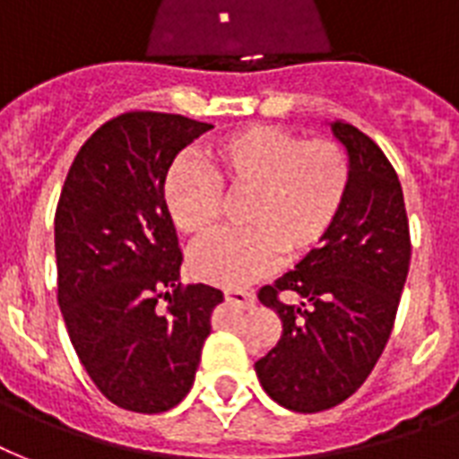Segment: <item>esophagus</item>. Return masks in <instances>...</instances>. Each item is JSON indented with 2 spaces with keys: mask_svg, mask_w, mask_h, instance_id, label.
<instances>
[{
  "mask_svg": "<svg viewBox=\"0 0 459 459\" xmlns=\"http://www.w3.org/2000/svg\"><path fill=\"white\" fill-rule=\"evenodd\" d=\"M226 302L233 307H240V309H250L255 305V295L250 290H240V288H226V293H223Z\"/></svg>",
  "mask_w": 459,
  "mask_h": 459,
  "instance_id": "1",
  "label": "esophagus"
}]
</instances>
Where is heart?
I'll return each instance as SVG.
<instances>
[{"label": "heart", "instance_id": "b5f03b06", "mask_svg": "<svg viewBox=\"0 0 459 459\" xmlns=\"http://www.w3.org/2000/svg\"><path fill=\"white\" fill-rule=\"evenodd\" d=\"M350 159L333 140H305L273 126H252L216 140L197 164H178L164 186L173 226L202 240L219 229L221 195H245L240 233L209 240L193 255L200 281L243 288L326 238L350 190Z\"/></svg>", "mask_w": 459, "mask_h": 459}]
</instances>
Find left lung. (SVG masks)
Masks as SVG:
<instances>
[{"label":"left lung","mask_w":459,"mask_h":459,"mask_svg":"<svg viewBox=\"0 0 459 459\" xmlns=\"http://www.w3.org/2000/svg\"><path fill=\"white\" fill-rule=\"evenodd\" d=\"M348 150L350 190L321 247L259 290L283 321L279 342L255 362L269 398L293 412H321L348 400L391 338L410 272V223L398 173L355 126L333 121ZM281 292L301 295L288 306Z\"/></svg>","instance_id":"obj_1"}]
</instances>
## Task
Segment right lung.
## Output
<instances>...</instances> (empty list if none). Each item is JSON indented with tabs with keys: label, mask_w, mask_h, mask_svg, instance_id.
Returning a JSON list of instances; mask_svg holds the SVG:
<instances>
[{
	"label": "right lung",
	"mask_w": 459,
	"mask_h": 459,
	"mask_svg": "<svg viewBox=\"0 0 459 459\" xmlns=\"http://www.w3.org/2000/svg\"><path fill=\"white\" fill-rule=\"evenodd\" d=\"M209 128L180 114H121L90 135L61 187L64 324L92 384L131 412H166L186 398L223 302L216 288L178 283L183 255L164 204L173 159Z\"/></svg>",
	"instance_id": "obj_1"
}]
</instances>
